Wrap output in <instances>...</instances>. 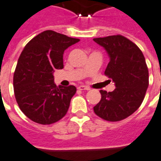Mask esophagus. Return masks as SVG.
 Here are the masks:
<instances>
[{"label":"esophagus","mask_w":161,"mask_h":161,"mask_svg":"<svg viewBox=\"0 0 161 161\" xmlns=\"http://www.w3.org/2000/svg\"><path fill=\"white\" fill-rule=\"evenodd\" d=\"M78 90H80V91H90L91 89L87 86H84V85H80L79 87H78Z\"/></svg>","instance_id":"34e87169"}]
</instances>
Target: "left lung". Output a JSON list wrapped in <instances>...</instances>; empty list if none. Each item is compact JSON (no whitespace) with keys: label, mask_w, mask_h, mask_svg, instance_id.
<instances>
[{"label":"left lung","mask_w":161,"mask_h":161,"mask_svg":"<svg viewBox=\"0 0 161 161\" xmlns=\"http://www.w3.org/2000/svg\"><path fill=\"white\" fill-rule=\"evenodd\" d=\"M109 57L104 74L115 83L111 92L100 91L101 100L95 114L108 121L127 118L141 106L148 87V69L138 46L121 35L93 39Z\"/></svg>","instance_id":"left-lung-1"}]
</instances>
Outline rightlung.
I'll return each mask as SVG.
<instances>
[{
    "label": "right lung",
    "mask_w": 161,
    "mask_h": 161,
    "mask_svg": "<svg viewBox=\"0 0 161 161\" xmlns=\"http://www.w3.org/2000/svg\"><path fill=\"white\" fill-rule=\"evenodd\" d=\"M79 40L47 30L23 49L14 74V91L20 110L30 120L48 125L66 115L77 89L57 86L53 72L63 69L64 52Z\"/></svg>",
    "instance_id": "right-lung-1"
}]
</instances>
